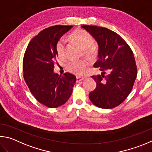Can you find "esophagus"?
<instances>
[{
	"instance_id": "obj_1",
	"label": "esophagus",
	"mask_w": 152,
	"mask_h": 152,
	"mask_svg": "<svg viewBox=\"0 0 152 152\" xmlns=\"http://www.w3.org/2000/svg\"><path fill=\"white\" fill-rule=\"evenodd\" d=\"M84 79H86V77H77V82H80Z\"/></svg>"
}]
</instances>
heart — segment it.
Listing matches in <instances>:
<instances>
[{
    "mask_svg": "<svg viewBox=\"0 0 152 152\" xmlns=\"http://www.w3.org/2000/svg\"><path fill=\"white\" fill-rule=\"evenodd\" d=\"M70 39L83 49V53L86 57L91 58L96 53V48L92 45L94 43V39L88 32L82 29H77L71 34ZM65 50V45L64 40H58L56 44V51L58 57L64 58ZM87 65L88 63L85 60L71 61L66 64V68L70 73L80 75L85 73Z\"/></svg>",
    "mask_w": 152,
    "mask_h": 152,
    "instance_id": "heart-1",
    "label": "heart"
}]
</instances>
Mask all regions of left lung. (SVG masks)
<instances>
[{
    "mask_svg": "<svg viewBox=\"0 0 152 152\" xmlns=\"http://www.w3.org/2000/svg\"><path fill=\"white\" fill-rule=\"evenodd\" d=\"M94 37L98 45V59L94 67L109 75L92 76L96 88L89 95L98 107H115L128 96L137 77V66L131 48L115 32L97 26H81Z\"/></svg>",
    "mask_w": 152,
    "mask_h": 152,
    "instance_id": "left-lung-1",
    "label": "left lung"
}]
</instances>
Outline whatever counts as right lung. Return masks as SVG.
Segmentation results:
<instances>
[{
	"label": "right lung",
	"mask_w": 152,
	"mask_h": 152,
	"mask_svg": "<svg viewBox=\"0 0 152 152\" xmlns=\"http://www.w3.org/2000/svg\"><path fill=\"white\" fill-rule=\"evenodd\" d=\"M73 26L55 25L44 29L26 47L23 63V76L31 94L39 103L56 108L67 102L76 82L74 75L59 76L54 72L58 57L56 44Z\"/></svg>",
	"instance_id": "right-lung-1"
}]
</instances>
